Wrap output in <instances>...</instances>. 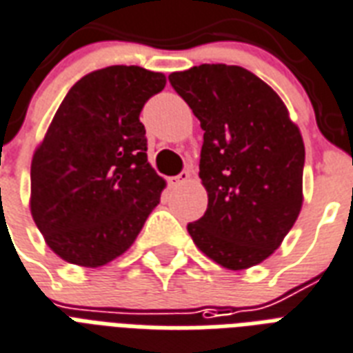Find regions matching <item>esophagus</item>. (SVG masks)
<instances>
[{"instance_id":"obj_1","label":"esophagus","mask_w":353,"mask_h":353,"mask_svg":"<svg viewBox=\"0 0 353 353\" xmlns=\"http://www.w3.org/2000/svg\"><path fill=\"white\" fill-rule=\"evenodd\" d=\"M188 180H190V171H182V173L176 174V176H171V179H169V184L173 185V188H176V185L180 184H185Z\"/></svg>"}]
</instances>
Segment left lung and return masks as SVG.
Segmentation results:
<instances>
[{
  "mask_svg": "<svg viewBox=\"0 0 353 353\" xmlns=\"http://www.w3.org/2000/svg\"><path fill=\"white\" fill-rule=\"evenodd\" d=\"M169 81L204 130L199 176L208 208L188 232L221 267L250 269L280 247L302 210L299 125L280 95L239 65H193Z\"/></svg>",
  "mask_w": 353,
  "mask_h": 353,
  "instance_id": "1",
  "label": "left lung"
}]
</instances>
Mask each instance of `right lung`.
Masks as SVG:
<instances>
[{
    "label": "right lung",
    "instance_id": "right-lung-1",
    "mask_svg": "<svg viewBox=\"0 0 353 353\" xmlns=\"http://www.w3.org/2000/svg\"><path fill=\"white\" fill-rule=\"evenodd\" d=\"M165 75L139 65L88 73L68 92L31 162L32 221L59 258L97 269L132 247L165 180L147 162L139 112Z\"/></svg>",
    "mask_w": 353,
    "mask_h": 353
}]
</instances>
